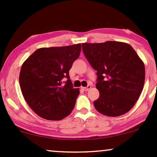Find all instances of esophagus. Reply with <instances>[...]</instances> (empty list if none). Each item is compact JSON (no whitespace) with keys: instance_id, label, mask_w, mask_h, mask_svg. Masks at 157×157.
<instances>
[{"instance_id":"34e87169","label":"esophagus","mask_w":157,"mask_h":157,"mask_svg":"<svg viewBox=\"0 0 157 157\" xmlns=\"http://www.w3.org/2000/svg\"><path fill=\"white\" fill-rule=\"evenodd\" d=\"M91 85H88V86H86V87H82V89L84 90L85 91H89V90L91 89Z\"/></svg>"}]
</instances>
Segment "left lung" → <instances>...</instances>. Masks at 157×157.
Segmentation results:
<instances>
[{
	"mask_svg": "<svg viewBox=\"0 0 157 157\" xmlns=\"http://www.w3.org/2000/svg\"><path fill=\"white\" fill-rule=\"evenodd\" d=\"M85 57L97 71L100 97L94 102L97 111L118 117L130 111L145 82V66L129 44L117 41L82 44Z\"/></svg>",
	"mask_w": 157,
	"mask_h": 157,
	"instance_id": "left-lung-1",
	"label": "left lung"
}]
</instances>
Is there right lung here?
Here are the masks:
<instances>
[{
	"label": "right lung",
	"mask_w": 157,
	"mask_h": 157,
	"mask_svg": "<svg viewBox=\"0 0 157 157\" xmlns=\"http://www.w3.org/2000/svg\"><path fill=\"white\" fill-rule=\"evenodd\" d=\"M80 51V44L40 48L22 65L21 91L29 107L42 118L60 120L72 111L80 91L73 87L69 70ZM63 78L67 80L63 84Z\"/></svg>",
	"instance_id": "obj_1"
}]
</instances>
